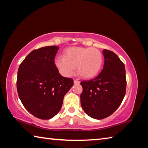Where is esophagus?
Masks as SVG:
<instances>
[{"instance_id": "34e87169", "label": "esophagus", "mask_w": 148, "mask_h": 148, "mask_svg": "<svg viewBox=\"0 0 148 148\" xmlns=\"http://www.w3.org/2000/svg\"><path fill=\"white\" fill-rule=\"evenodd\" d=\"M74 84H79L80 82H79V81H78V80L74 79Z\"/></svg>"}]
</instances>
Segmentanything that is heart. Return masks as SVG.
Segmentation results:
<instances>
[{
  "instance_id": "1",
  "label": "heart",
  "mask_w": 148,
  "mask_h": 148,
  "mask_svg": "<svg viewBox=\"0 0 148 148\" xmlns=\"http://www.w3.org/2000/svg\"><path fill=\"white\" fill-rule=\"evenodd\" d=\"M62 57L55 60V64L65 76H71L75 69L79 76L92 78L98 75L103 64V56L95 47H70L62 52Z\"/></svg>"
}]
</instances>
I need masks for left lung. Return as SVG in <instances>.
<instances>
[{"label": "left lung", "instance_id": "1", "mask_svg": "<svg viewBox=\"0 0 148 148\" xmlns=\"http://www.w3.org/2000/svg\"><path fill=\"white\" fill-rule=\"evenodd\" d=\"M104 64L99 76L80 84V95L84 112L92 118L102 119L110 116L118 108L126 91L124 64L113 51L104 49Z\"/></svg>", "mask_w": 148, "mask_h": 148}]
</instances>
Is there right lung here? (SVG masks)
I'll use <instances>...</instances> for the list:
<instances>
[{"label":"right lung","instance_id":"obj_1","mask_svg":"<svg viewBox=\"0 0 148 148\" xmlns=\"http://www.w3.org/2000/svg\"><path fill=\"white\" fill-rule=\"evenodd\" d=\"M59 48L51 46L33 50L17 72L19 99L27 111L39 119H49L58 114L74 84L72 79L62 76L55 64Z\"/></svg>","mask_w":148,"mask_h":148}]
</instances>
